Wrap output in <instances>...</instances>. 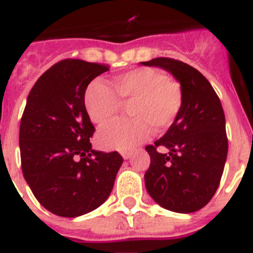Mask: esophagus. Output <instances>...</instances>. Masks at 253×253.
<instances>
[{
    "instance_id": "esophagus-1",
    "label": "esophagus",
    "mask_w": 253,
    "mask_h": 253,
    "mask_svg": "<svg viewBox=\"0 0 253 253\" xmlns=\"http://www.w3.org/2000/svg\"><path fill=\"white\" fill-rule=\"evenodd\" d=\"M122 155H123V158H124L125 160H128V159H130L131 152H130V151H123V152H122Z\"/></svg>"
}]
</instances>
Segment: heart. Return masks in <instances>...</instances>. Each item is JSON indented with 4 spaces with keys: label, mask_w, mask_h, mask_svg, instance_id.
Wrapping results in <instances>:
<instances>
[{
    "label": "heart",
    "mask_w": 253,
    "mask_h": 253,
    "mask_svg": "<svg viewBox=\"0 0 253 253\" xmlns=\"http://www.w3.org/2000/svg\"><path fill=\"white\" fill-rule=\"evenodd\" d=\"M115 93L102 83H93L85 93V110L94 124L111 122L128 106L131 119L119 120L98 131L97 141L107 150H129L143 141L151 129L167 130L178 116L183 91L178 83L169 80L155 68H135L111 81Z\"/></svg>",
    "instance_id": "b5f03b06"
}]
</instances>
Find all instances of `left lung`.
Wrapping results in <instances>:
<instances>
[{
    "label": "left lung",
    "mask_w": 253,
    "mask_h": 253,
    "mask_svg": "<svg viewBox=\"0 0 253 253\" xmlns=\"http://www.w3.org/2000/svg\"><path fill=\"white\" fill-rule=\"evenodd\" d=\"M141 63L170 72L183 91L174 123L154 145L146 146L151 159L146 189L163 208L191 213L212 199L224 172L227 137L220 98L199 71L181 60L155 58Z\"/></svg>",
    "instance_id": "left-lung-1"
}]
</instances>
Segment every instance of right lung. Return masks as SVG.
Segmentation results:
<instances>
[{"instance_id":"add662e5","label":"right lung","mask_w":253,"mask_h":253,"mask_svg":"<svg viewBox=\"0 0 253 253\" xmlns=\"http://www.w3.org/2000/svg\"><path fill=\"white\" fill-rule=\"evenodd\" d=\"M107 64L64 59L40 76L27 98L19 147L23 176L40 204L56 216L77 217L106 202L123 158L91 150L94 125L85 90Z\"/></svg>"}]
</instances>
